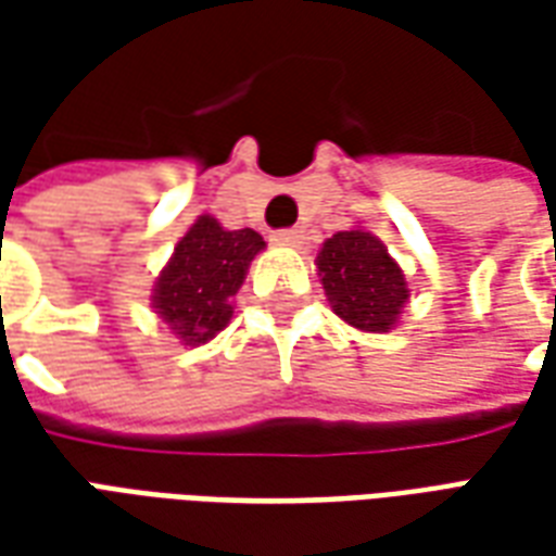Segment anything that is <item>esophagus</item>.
<instances>
[{"label": "esophagus", "mask_w": 556, "mask_h": 556, "mask_svg": "<svg viewBox=\"0 0 556 556\" xmlns=\"http://www.w3.org/2000/svg\"><path fill=\"white\" fill-rule=\"evenodd\" d=\"M274 241L277 243H286V247H298V243H303V229H279L274 231Z\"/></svg>", "instance_id": "obj_1"}]
</instances>
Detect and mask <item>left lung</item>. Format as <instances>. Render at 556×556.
I'll return each mask as SVG.
<instances>
[{
  "mask_svg": "<svg viewBox=\"0 0 556 556\" xmlns=\"http://www.w3.org/2000/svg\"><path fill=\"white\" fill-rule=\"evenodd\" d=\"M318 274L333 313L357 330L387 333L408 301L405 274L369 231H337L327 238Z\"/></svg>",
  "mask_w": 556,
  "mask_h": 556,
  "instance_id": "left-lung-1",
  "label": "left lung"
}]
</instances>
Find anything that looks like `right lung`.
Here are the masks:
<instances>
[{"label": "right lung", "mask_w": 556, "mask_h": 556, "mask_svg": "<svg viewBox=\"0 0 556 556\" xmlns=\"http://www.w3.org/2000/svg\"><path fill=\"white\" fill-rule=\"evenodd\" d=\"M258 250H265L258 231H229L214 217H199L178 241L154 286V309L184 345H202L229 325V298Z\"/></svg>", "instance_id": "add662e5"}]
</instances>
